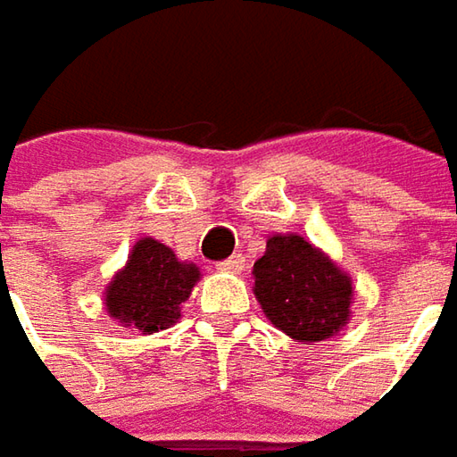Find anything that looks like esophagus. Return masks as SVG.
Segmentation results:
<instances>
[{
  "label": "esophagus",
  "instance_id": "1",
  "mask_svg": "<svg viewBox=\"0 0 457 457\" xmlns=\"http://www.w3.org/2000/svg\"><path fill=\"white\" fill-rule=\"evenodd\" d=\"M217 268L220 270H228V273H240L245 268V258H243V253H235V255H229L228 261L217 263Z\"/></svg>",
  "mask_w": 457,
  "mask_h": 457
}]
</instances>
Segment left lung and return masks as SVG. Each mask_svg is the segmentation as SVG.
Segmentation results:
<instances>
[{"instance_id": "left-lung-1", "label": "left lung", "mask_w": 457, "mask_h": 457, "mask_svg": "<svg viewBox=\"0 0 457 457\" xmlns=\"http://www.w3.org/2000/svg\"><path fill=\"white\" fill-rule=\"evenodd\" d=\"M253 276L266 317L294 340L320 343L350 317V278L299 235L268 237Z\"/></svg>"}]
</instances>
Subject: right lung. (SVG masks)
Instances as JSON below:
<instances>
[{
    "instance_id": "add662e5",
    "label": "right lung",
    "mask_w": 457,
    "mask_h": 457,
    "mask_svg": "<svg viewBox=\"0 0 457 457\" xmlns=\"http://www.w3.org/2000/svg\"><path fill=\"white\" fill-rule=\"evenodd\" d=\"M199 268L184 263L163 243L143 237L107 287V309L125 328L145 332L170 328L181 317V302H187Z\"/></svg>"
}]
</instances>
